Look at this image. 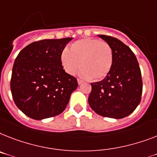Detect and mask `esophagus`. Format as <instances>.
Here are the masks:
<instances>
[{"mask_svg": "<svg viewBox=\"0 0 157 157\" xmlns=\"http://www.w3.org/2000/svg\"><path fill=\"white\" fill-rule=\"evenodd\" d=\"M77 81H78V85H81V84L83 82V81H82V80H81V79H78Z\"/></svg>", "mask_w": 157, "mask_h": 157, "instance_id": "1", "label": "esophagus"}]
</instances>
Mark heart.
Here are the masks:
<instances>
[{"label":"heart","mask_w":157,"mask_h":157,"mask_svg":"<svg viewBox=\"0 0 157 157\" xmlns=\"http://www.w3.org/2000/svg\"><path fill=\"white\" fill-rule=\"evenodd\" d=\"M112 50L106 42L96 38L86 37L75 41L71 51L65 49L61 53L60 60L63 69L73 75L78 70L84 78L102 80L109 74L112 66Z\"/></svg>","instance_id":"b5f03b06"}]
</instances>
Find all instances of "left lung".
Here are the masks:
<instances>
[{
    "instance_id": "obj_1",
    "label": "left lung",
    "mask_w": 157,
    "mask_h": 157,
    "mask_svg": "<svg viewBox=\"0 0 157 157\" xmlns=\"http://www.w3.org/2000/svg\"><path fill=\"white\" fill-rule=\"evenodd\" d=\"M112 50V66L104 79L91 83L88 103L99 116L122 119L132 113L140 103L142 78L136 57L120 40L97 35Z\"/></svg>"
}]
</instances>
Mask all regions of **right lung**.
Instances as JSON below:
<instances>
[{"instance_id": "1", "label": "right lung", "mask_w": 157, "mask_h": 157, "mask_svg": "<svg viewBox=\"0 0 157 157\" xmlns=\"http://www.w3.org/2000/svg\"><path fill=\"white\" fill-rule=\"evenodd\" d=\"M72 37L34 41L21 50L12 71V95L25 115L41 120L61 114L78 87L63 69L60 56Z\"/></svg>"}]
</instances>
